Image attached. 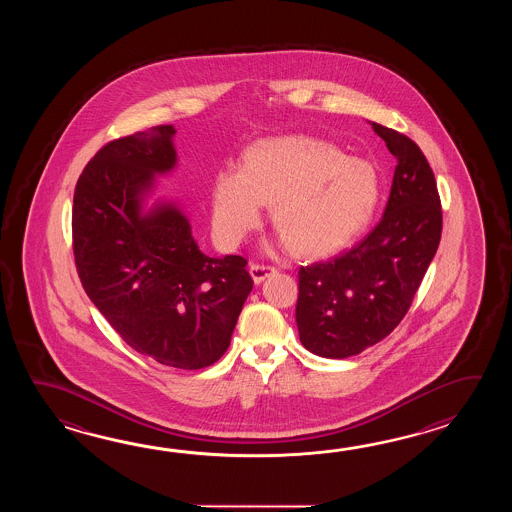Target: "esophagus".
Returning <instances> with one entry per match:
<instances>
[{"instance_id":"34e87169","label":"esophagus","mask_w":512,"mask_h":512,"mask_svg":"<svg viewBox=\"0 0 512 512\" xmlns=\"http://www.w3.org/2000/svg\"><path fill=\"white\" fill-rule=\"evenodd\" d=\"M249 272H251L252 280L254 283H261L265 278H269L271 274L276 272L274 267L271 265H260V263H251V267H249Z\"/></svg>"}]
</instances>
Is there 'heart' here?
Listing matches in <instances>:
<instances>
[{"mask_svg":"<svg viewBox=\"0 0 512 512\" xmlns=\"http://www.w3.org/2000/svg\"><path fill=\"white\" fill-rule=\"evenodd\" d=\"M381 197L373 164L342 155L311 135L252 142L240 170L221 168L210 185V223L223 245L238 247L272 205L274 227L309 258L346 249L368 227Z\"/></svg>","mask_w":512,"mask_h":512,"instance_id":"1","label":"heart"}]
</instances>
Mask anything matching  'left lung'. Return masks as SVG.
<instances>
[{
	"label": "left lung",
	"mask_w": 512,
	"mask_h": 512,
	"mask_svg": "<svg viewBox=\"0 0 512 512\" xmlns=\"http://www.w3.org/2000/svg\"><path fill=\"white\" fill-rule=\"evenodd\" d=\"M371 128L397 159L384 216L349 251L298 271L300 342L326 359L359 355L399 326L441 240V201L421 148L392 128Z\"/></svg>",
	"instance_id": "left-lung-1"
}]
</instances>
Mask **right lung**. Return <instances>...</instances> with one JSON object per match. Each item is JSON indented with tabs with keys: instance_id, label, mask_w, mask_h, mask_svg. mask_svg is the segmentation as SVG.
I'll return each mask as SVG.
<instances>
[{
	"instance_id": "1",
	"label": "right lung",
	"mask_w": 512,
	"mask_h": 512,
	"mask_svg": "<svg viewBox=\"0 0 512 512\" xmlns=\"http://www.w3.org/2000/svg\"><path fill=\"white\" fill-rule=\"evenodd\" d=\"M174 126L111 141L78 177L73 252L80 282L122 340L163 366L221 359L252 291L241 256L210 258L174 203L144 201L177 164Z\"/></svg>"
}]
</instances>
